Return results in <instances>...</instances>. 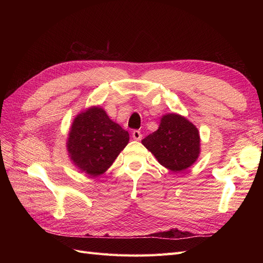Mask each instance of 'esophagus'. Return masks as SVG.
Returning <instances> with one entry per match:
<instances>
[{"label":"esophagus","instance_id":"esophagus-1","mask_svg":"<svg viewBox=\"0 0 263 263\" xmlns=\"http://www.w3.org/2000/svg\"><path fill=\"white\" fill-rule=\"evenodd\" d=\"M132 136H133V138L135 140H140L142 138V135H141V133L139 130H134L132 133Z\"/></svg>","mask_w":263,"mask_h":263}]
</instances>
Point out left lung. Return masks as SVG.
<instances>
[{"instance_id": "1", "label": "left lung", "mask_w": 263, "mask_h": 263, "mask_svg": "<svg viewBox=\"0 0 263 263\" xmlns=\"http://www.w3.org/2000/svg\"><path fill=\"white\" fill-rule=\"evenodd\" d=\"M159 163L173 172L192 165L200 154V135L185 117L168 114L161 118L158 130L141 140Z\"/></svg>"}]
</instances>
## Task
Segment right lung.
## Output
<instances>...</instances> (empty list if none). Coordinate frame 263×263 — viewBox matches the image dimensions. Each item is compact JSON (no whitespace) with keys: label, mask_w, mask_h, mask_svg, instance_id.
I'll list each match as a JSON object with an SVG mask.
<instances>
[{"label":"right lung","mask_w":263,"mask_h":263,"mask_svg":"<svg viewBox=\"0 0 263 263\" xmlns=\"http://www.w3.org/2000/svg\"><path fill=\"white\" fill-rule=\"evenodd\" d=\"M129 134L110 121L100 107L74 118L67 147L71 160L91 177L104 173L128 144Z\"/></svg>","instance_id":"right-lung-1"}]
</instances>
